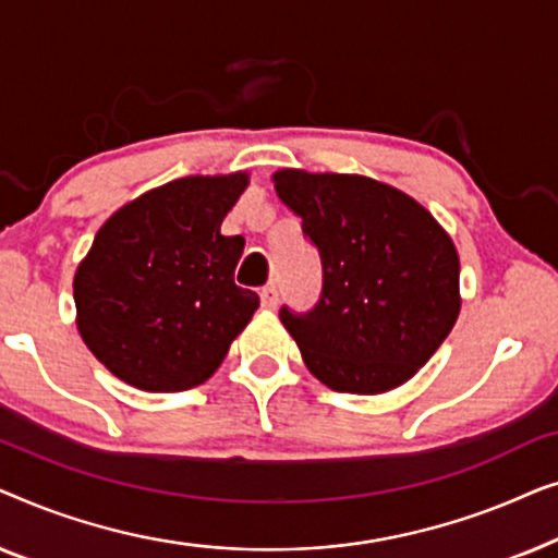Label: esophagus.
Here are the masks:
<instances>
[{
    "label": "esophagus",
    "mask_w": 558,
    "mask_h": 558,
    "mask_svg": "<svg viewBox=\"0 0 558 558\" xmlns=\"http://www.w3.org/2000/svg\"><path fill=\"white\" fill-rule=\"evenodd\" d=\"M277 302H279V289L277 284H269L262 289V304L266 310H277Z\"/></svg>",
    "instance_id": "1"
}]
</instances>
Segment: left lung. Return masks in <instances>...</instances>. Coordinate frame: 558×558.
I'll use <instances>...</instances> for the list:
<instances>
[{"label":"left lung","mask_w":558,"mask_h":558,"mask_svg":"<svg viewBox=\"0 0 558 558\" xmlns=\"http://www.w3.org/2000/svg\"><path fill=\"white\" fill-rule=\"evenodd\" d=\"M323 258V294L304 315L281 307L312 376L342 393L407 384L460 315V256L424 205L363 174L274 172Z\"/></svg>","instance_id":"8db88e82"}]
</instances>
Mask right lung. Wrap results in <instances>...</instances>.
I'll return each mask as SVG.
<instances>
[{"instance_id": "add662e5", "label": "right lung", "mask_w": 558, "mask_h": 558, "mask_svg": "<svg viewBox=\"0 0 558 558\" xmlns=\"http://www.w3.org/2000/svg\"><path fill=\"white\" fill-rule=\"evenodd\" d=\"M246 185V172L172 180L96 233L75 269V323L124 384L151 393L201 386L251 323L258 294L233 281L243 239L220 233Z\"/></svg>"}]
</instances>
